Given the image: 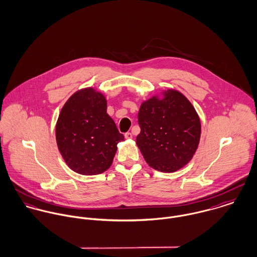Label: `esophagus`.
Wrapping results in <instances>:
<instances>
[{
	"instance_id": "1",
	"label": "esophagus",
	"mask_w": 257,
	"mask_h": 257,
	"mask_svg": "<svg viewBox=\"0 0 257 257\" xmlns=\"http://www.w3.org/2000/svg\"><path fill=\"white\" fill-rule=\"evenodd\" d=\"M124 138H125L126 140H131V139H133V135H132V133H125V134H124Z\"/></svg>"
}]
</instances>
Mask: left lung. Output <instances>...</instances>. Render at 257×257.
Instances as JSON below:
<instances>
[{"mask_svg":"<svg viewBox=\"0 0 257 257\" xmlns=\"http://www.w3.org/2000/svg\"><path fill=\"white\" fill-rule=\"evenodd\" d=\"M141 133L137 145L149 166L175 172L197 150L201 136L198 113L180 92L167 90L163 98L144 102L138 114Z\"/></svg>","mask_w":257,"mask_h":257,"instance_id":"left-lung-1","label":"left lung"}]
</instances>
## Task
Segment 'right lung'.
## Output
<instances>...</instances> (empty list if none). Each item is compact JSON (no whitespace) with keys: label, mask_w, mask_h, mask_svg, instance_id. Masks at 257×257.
Wrapping results in <instances>:
<instances>
[{"label":"right lung","mask_w":257,"mask_h":257,"mask_svg":"<svg viewBox=\"0 0 257 257\" xmlns=\"http://www.w3.org/2000/svg\"><path fill=\"white\" fill-rule=\"evenodd\" d=\"M55 134L63 159L82 175H97L109 169L117 144L124 140L107 113L106 98L93 88L77 91L68 99Z\"/></svg>","instance_id":"1"}]
</instances>
